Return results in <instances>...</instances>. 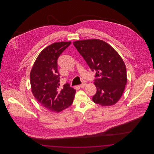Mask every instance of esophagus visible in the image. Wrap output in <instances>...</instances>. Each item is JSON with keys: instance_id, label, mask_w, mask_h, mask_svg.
Masks as SVG:
<instances>
[{"instance_id": "obj_1", "label": "esophagus", "mask_w": 154, "mask_h": 154, "mask_svg": "<svg viewBox=\"0 0 154 154\" xmlns=\"http://www.w3.org/2000/svg\"><path fill=\"white\" fill-rule=\"evenodd\" d=\"M87 85V83H85V82H84V83H82V84H81L80 85V88H84V87H85Z\"/></svg>"}]
</instances>
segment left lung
I'll return each instance as SVG.
<instances>
[{"label": "left lung", "instance_id": "left-lung-1", "mask_svg": "<svg viewBox=\"0 0 154 154\" xmlns=\"http://www.w3.org/2000/svg\"><path fill=\"white\" fill-rule=\"evenodd\" d=\"M74 45L92 70L95 71L97 88L92 100L103 106L115 104L124 91L127 82L124 62L107 43L98 39L76 41Z\"/></svg>", "mask_w": 154, "mask_h": 154}]
</instances>
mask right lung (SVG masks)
<instances>
[{"mask_svg":"<svg viewBox=\"0 0 154 154\" xmlns=\"http://www.w3.org/2000/svg\"><path fill=\"white\" fill-rule=\"evenodd\" d=\"M71 42L51 44L40 53L30 74L33 95L47 110L59 112L72 105L75 90L67 82L59 88L57 60Z\"/></svg>","mask_w":154,"mask_h":154,"instance_id":"add662e5","label":"right lung"}]
</instances>
